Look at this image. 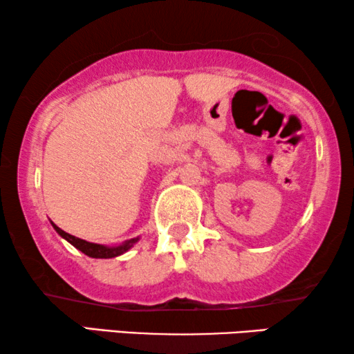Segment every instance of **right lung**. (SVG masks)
<instances>
[{
  "mask_svg": "<svg viewBox=\"0 0 354 354\" xmlns=\"http://www.w3.org/2000/svg\"><path fill=\"white\" fill-rule=\"evenodd\" d=\"M51 225L55 227V230L57 232V234H59L62 239H66L67 241H69L72 246H75L77 250L82 251V253L86 256H90V258H96V259H109V258H115V256L124 254L125 251H129L140 240L137 236V239H130L127 241H124L122 245L104 246V245L91 243V241L77 239V236L67 234V232H64V230H61L59 227H57L56 224H53V222H51Z\"/></svg>",
  "mask_w": 354,
  "mask_h": 354,
  "instance_id": "1",
  "label": "right lung"
}]
</instances>
